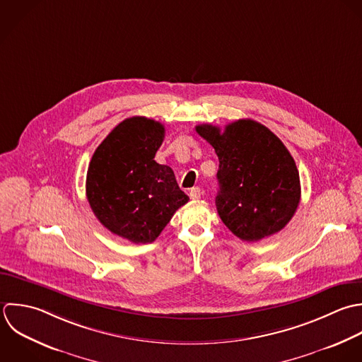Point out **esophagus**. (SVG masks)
Returning a JSON list of instances; mask_svg holds the SVG:
<instances>
[{
    "instance_id": "esophagus-1",
    "label": "esophagus",
    "mask_w": 362,
    "mask_h": 362,
    "mask_svg": "<svg viewBox=\"0 0 362 362\" xmlns=\"http://www.w3.org/2000/svg\"><path fill=\"white\" fill-rule=\"evenodd\" d=\"M189 196H190V199H193V200L200 199V196H202V190H200V187H192V189H190V192H189Z\"/></svg>"
}]
</instances>
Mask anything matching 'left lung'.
<instances>
[{"label":"left lung","instance_id":"left-lung-1","mask_svg":"<svg viewBox=\"0 0 362 362\" xmlns=\"http://www.w3.org/2000/svg\"><path fill=\"white\" fill-rule=\"evenodd\" d=\"M196 131L218 156L216 206L228 230L243 241H259L281 231L300 202L296 163L284 142L254 119Z\"/></svg>","mask_w":362,"mask_h":362}]
</instances>
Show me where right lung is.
Instances as JSON below:
<instances>
[{"instance_id":"obj_1","label":"right lung","mask_w":362,"mask_h":362,"mask_svg":"<svg viewBox=\"0 0 362 362\" xmlns=\"http://www.w3.org/2000/svg\"><path fill=\"white\" fill-rule=\"evenodd\" d=\"M165 127L146 117L119 122L95 149L86 196L98 221L135 244L153 243L189 202L173 170L155 160Z\"/></svg>"}]
</instances>
